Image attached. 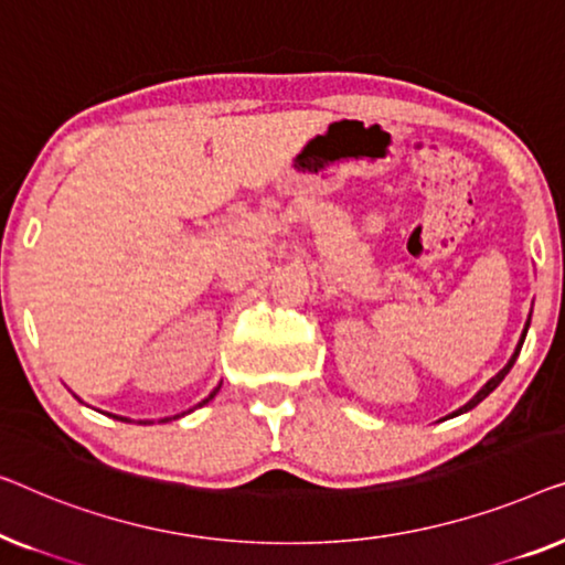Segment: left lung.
Returning a JSON list of instances; mask_svg holds the SVG:
<instances>
[{"label": "left lung", "instance_id": "1", "mask_svg": "<svg viewBox=\"0 0 565 565\" xmlns=\"http://www.w3.org/2000/svg\"><path fill=\"white\" fill-rule=\"evenodd\" d=\"M530 317H532V312H530ZM530 317H527V322H524V330H522V335H520V343H518V348H514V353H512V359L510 361H507V365H504V369L502 371H499L497 373V376H491L489 381H487V384H483L481 388H479V392H476L473 394V399H468L466 404H463V407H460L458 412H452V415H463V412H468V409H473L476 407V404H479V402H483V399H487V396L491 394V392H494V388L499 386V384H502V379L507 376V373H510V369H512V365H514V361H518V355H520V351H522V343H524V335H527V328H530Z\"/></svg>", "mask_w": 565, "mask_h": 565}]
</instances>
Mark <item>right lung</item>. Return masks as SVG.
Wrapping results in <instances>:
<instances>
[{
    "label": "right lung",
    "mask_w": 565,
    "mask_h": 565,
    "mask_svg": "<svg viewBox=\"0 0 565 565\" xmlns=\"http://www.w3.org/2000/svg\"><path fill=\"white\" fill-rule=\"evenodd\" d=\"M220 386H222V384H220ZM220 386H214L212 392H210V396H206V399H202L200 404H196V407H204L206 402L214 399V394L220 392ZM196 407H194V409H196ZM194 409H189V412H194ZM184 415H186V412H181V415H177V417H184ZM113 417H115V419H122V423H132V419H127V417H117V415H113ZM177 417H173V419H177ZM166 419H171V417H166ZM166 419H161V423H166ZM140 425H150V423H148V419H146V423H140Z\"/></svg>",
    "instance_id": "right-lung-1"
}]
</instances>
